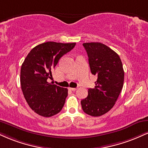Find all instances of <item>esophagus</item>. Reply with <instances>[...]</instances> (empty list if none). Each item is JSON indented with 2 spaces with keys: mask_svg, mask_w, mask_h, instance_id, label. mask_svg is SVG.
I'll use <instances>...</instances> for the list:
<instances>
[{
  "mask_svg": "<svg viewBox=\"0 0 148 148\" xmlns=\"http://www.w3.org/2000/svg\"><path fill=\"white\" fill-rule=\"evenodd\" d=\"M69 90H72V91H76V90H77V89L75 88H69Z\"/></svg>",
  "mask_w": 148,
  "mask_h": 148,
  "instance_id": "obj_1",
  "label": "esophagus"
}]
</instances>
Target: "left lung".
Listing matches in <instances>:
<instances>
[{"mask_svg":"<svg viewBox=\"0 0 148 148\" xmlns=\"http://www.w3.org/2000/svg\"><path fill=\"white\" fill-rule=\"evenodd\" d=\"M88 56L92 74L97 75L94 88L88 89V96L81 101L83 112L100 116L109 112L118 99L123 86L124 70L120 57L101 42L83 44Z\"/></svg>","mask_w":148,"mask_h":148,"instance_id":"8db88e82","label":"left lung"}]
</instances>
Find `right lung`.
<instances>
[{
    "mask_svg": "<svg viewBox=\"0 0 148 148\" xmlns=\"http://www.w3.org/2000/svg\"><path fill=\"white\" fill-rule=\"evenodd\" d=\"M75 45L76 42H43L26 56L21 69V89L30 108L38 114L50 117L63 108L68 90L47 80L60 58Z\"/></svg>",
    "mask_w": 148,
    "mask_h": 148,
    "instance_id": "1",
    "label": "right lung"
}]
</instances>
